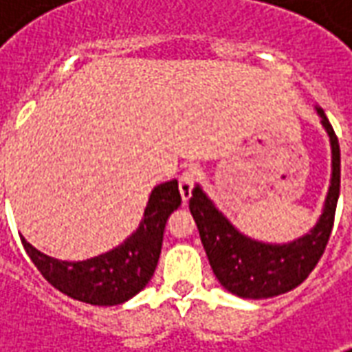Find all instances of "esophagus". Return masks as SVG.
I'll return each mask as SVG.
<instances>
[{
    "instance_id": "esophagus-1",
    "label": "esophagus",
    "mask_w": 352,
    "mask_h": 352,
    "mask_svg": "<svg viewBox=\"0 0 352 352\" xmlns=\"http://www.w3.org/2000/svg\"><path fill=\"white\" fill-rule=\"evenodd\" d=\"M194 175L196 171L194 169H186L183 171V175L179 177V192H181V198L186 204L192 196V188H194Z\"/></svg>"
}]
</instances>
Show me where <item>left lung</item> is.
Returning a JSON list of instances; mask_svg holds the SVG:
<instances>
[{"instance_id":"obj_1","label":"left lung","mask_w":352,"mask_h":352,"mask_svg":"<svg viewBox=\"0 0 352 352\" xmlns=\"http://www.w3.org/2000/svg\"><path fill=\"white\" fill-rule=\"evenodd\" d=\"M317 109L320 124L330 139L332 175L322 213L317 224L288 243H265L245 236L224 217L213 199L196 184L192 190L190 213L199 230L209 264L222 287L245 300H264L285 294L309 277L322 256L333 226L340 198V143L324 111Z\"/></svg>"}]
</instances>
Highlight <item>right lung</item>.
Listing matches in <instances>:
<instances>
[{"mask_svg":"<svg viewBox=\"0 0 352 352\" xmlns=\"http://www.w3.org/2000/svg\"><path fill=\"white\" fill-rule=\"evenodd\" d=\"M181 206L175 179L154 186L135 232L115 249L87 260H58L20 237L35 267L50 285L90 305H120L148 285L158 265L169 214Z\"/></svg>","mask_w":352,"mask_h":352,"instance_id":"obj_1","label":"right lung"}]
</instances>
